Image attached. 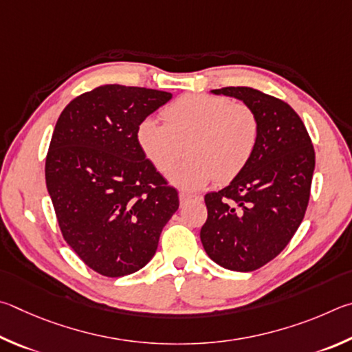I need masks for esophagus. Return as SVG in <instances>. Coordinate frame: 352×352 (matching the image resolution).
I'll return each mask as SVG.
<instances>
[{"label":"esophagus","mask_w":352,"mask_h":352,"mask_svg":"<svg viewBox=\"0 0 352 352\" xmlns=\"http://www.w3.org/2000/svg\"><path fill=\"white\" fill-rule=\"evenodd\" d=\"M179 199H181V204H187V202H192V201H199L201 198L196 195H190L186 192H181L179 193Z\"/></svg>","instance_id":"34e87169"}]
</instances>
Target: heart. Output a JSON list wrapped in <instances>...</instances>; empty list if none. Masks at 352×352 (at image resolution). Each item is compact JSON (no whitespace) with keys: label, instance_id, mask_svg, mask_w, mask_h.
Masks as SVG:
<instances>
[{"label":"heart","instance_id":"b5f03b06","mask_svg":"<svg viewBox=\"0 0 352 352\" xmlns=\"http://www.w3.org/2000/svg\"><path fill=\"white\" fill-rule=\"evenodd\" d=\"M165 125L146 117L135 128L144 156L173 186L198 192L213 179L229 182L250 164L260 140V119L249 104L208 94H187L162 109Z\"/></svg>","mask_w":352,"mask_h":352}]
</instances>
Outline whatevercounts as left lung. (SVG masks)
Listing matches in <instances>:
<instances>
[{"instance_id": "obj_1", "label": "left lung", "mask_w": 352, "mask_h": 352, "mask_svg": "<svg viewBox=\"0 0 352 352\" xmlns=\"http://www.w3.org/2000/svg\"><path fill=\"white\" fill-rule=\"evenodd\" d=\"M241 100L260 119L250 164L219 192L206 195L201 229L207 255L221 267L250 272L280 254L305 218L316 153L305 123L280 98L248 86L212 89Z\"/></svg>"}]
</instances>
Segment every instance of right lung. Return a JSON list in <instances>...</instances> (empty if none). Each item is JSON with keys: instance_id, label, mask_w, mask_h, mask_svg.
<instances>
[{"instance_id": "right-lung-1", "label": "right lung", "mask_w": 352, "mask_h": 352, "mask_svg": "<svg viewBox=\"0 0 352 352\" xmlns=\"http://www.w3.org/2000/svg\"><path fill=\"white\" fill-rule=\"evenodd\" d=\"M165 91L103 85L67 104L46 157V186L65 241L97 274L138 272L177 208L176 188L142 154L135 128Z\"/></svg>"}]
</instances>
